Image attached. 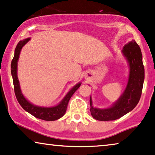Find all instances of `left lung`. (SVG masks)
Segmentation results:
<instances>
[{"mask_svg":"<svg viewBox=\"0 0 155 155\" xmlns=\"http://www.w3.org/2000/svg\"><path fill=\"white\" fill-rule=\"evenodd\" d=\"M121 53L130 67L127 87L120 97L109 108L94 107L90 97V111L91 116L97 120L106 121L119 119L132 111L140 99L144 80V68L140 46L132 40L124 45Z\"/></svg>","mask_w":155,"mask_h":155,"instance_id":"obj_1","label":"left lung"}]
</instances>
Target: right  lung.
I'll return each instance as SVG.
<instances>
[{"label":"right lung","mask_w":155,"mask_h":155,"mask_svg":"<svg viewBox=\"0 0 155 155\" xmlns=\"http://www.w3.org/2000/svg\"><path fill=\"white\" fill-rule=\"evenodd\" d=\"M31 40V38H28L23 39V41H20L18 44H17L16 48L15 49L14 56L11 61V75L13 77V86H14V91L15 97L18 103L22 107V108L31 114V115L34 116L38 119H43L45 121H55L60 119L65 114L66 108L69 101L70 99L74 94V92L79 89L81 83L76 84L66 94L64 99L60 101L58 104L54 106V107H39L31 104L30 101H28L25 99L24 96L22 94V91L21 90L20 83H19L17 75V70H18V61L19 56H20L21 51L22 48L29 41Z\"/></svg>","instance_id":"1"}]
</instances>
